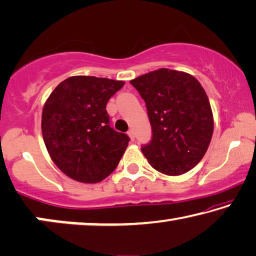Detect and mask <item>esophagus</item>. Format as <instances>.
<instances>
[{
    "instance_id": "34e87169",
    "label": "esophagus",
    "mask_w": 256,
    "mask_h": 256,
    "mask_svg": "<svg viewBox=\"0 0 256 256\" xmlns=\"http://www.w3.org/2000/svg\"><path fill=\"white\" fill-rule=\"evenodd\" d=\"M128 135L132 138V140H135V132H134V129H130V130L128 132Z\"/></svg>"
}]
</instances>
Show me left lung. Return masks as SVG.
<instances>
[{"label":"left lung","mask_w":256,"mask_h":256,"mask_svg":"<svg viewBox=\"0 0 256 256\" xmlns=\"http://www.w3.org/2000/svg\"><path fill=\"white\" fill-rule=\"evenodd\" d=\"M146 102L151 140L140 148L149 164L168 176H180L198 164L214 132L204 88L190 74L158 69L130 80Z\"/></svg>","instance_id":"8db88e82"}]
</instances>
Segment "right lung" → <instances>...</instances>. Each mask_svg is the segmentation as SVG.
Instances as JSON below:
<instances>
[{
	"instance_id": "obj_1",
	"label": "right lung",
	"mask_w": 256,
	"mask_h": 256,
	"mask_svg": "<svg viewBox=\"0 0 256 256\" xmlns=\"http://www.w3.org/2000/svg\"><path fill=\"white\" fill-rule=\"evenodd\" d=\"M124 85L122 80L72 76L47 99L44 142L58 168L72 179L99 182L119 164L130 138L110 127L106 104Z\"/></svg>"
}]
</instances>
